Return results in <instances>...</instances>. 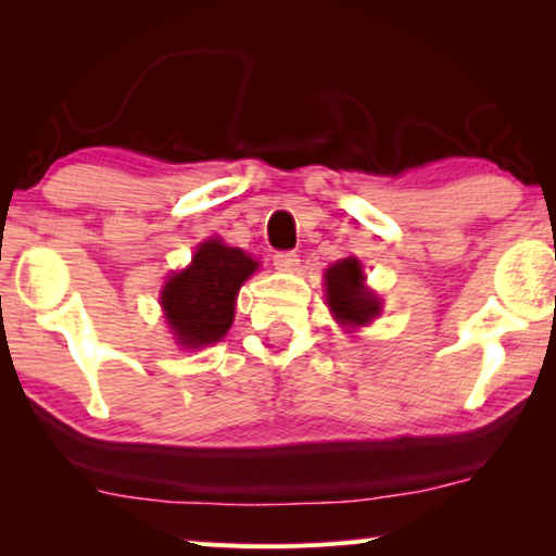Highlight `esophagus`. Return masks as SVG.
<instances>
[{"mask_svg":"<svg viewBox=\"0 0 556 556\" xmlns=\"http://www.w3.org/2000/svg\"><path fill=\"white\" fill-rule=\"evenodd\" d=\"M275 267L279 271H294L299 267V255L296 252H277L275 255Z\"/></svg>","mask_w":556,"mask_h":556,"instance_id":"obj_1","label":"esophagus"}]
</instances>
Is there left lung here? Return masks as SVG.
I'll list each match as a JSON object with an SVG mask.
<instances>
[{
	"instance_id": "8db88e82",
	"label": "left lung",
	"mask_w": 556,
	"mask_h": 556,
	"mask_svg": "<svg viewBox=\"0 0 556 556\" xmlns=\"http://www.w3.org/2000/svg\"><path fill=\"white\" fill-rule=\"evenodd\" d=\"M326 301L333 318L345 328L370 324L380 316V296L365 287L361 260L345 257L324 271Z\"/></svg>"
}]
</instances>
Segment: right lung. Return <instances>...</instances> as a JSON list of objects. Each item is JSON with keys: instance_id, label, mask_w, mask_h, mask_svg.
I'll list each match as a JSON object with an SVG mask.
<instances>
[{"instance_id": "add662e5", "label": "right lung", "mask_w": 556, "mask_h": 556, "mask_svg": "<svg viewBox=\"0 0 556 556\" xmlns=\"http://www.w3.org/2000/svg\"><path fill=\"white\" fill-rule=\"evenodd\" d=\"M257 267V260L223 240L199 244L191 265L166 279L159 301L176 343L186 351L218 343L232 326L242 281Z\"/></svg>"}]
</instances>
